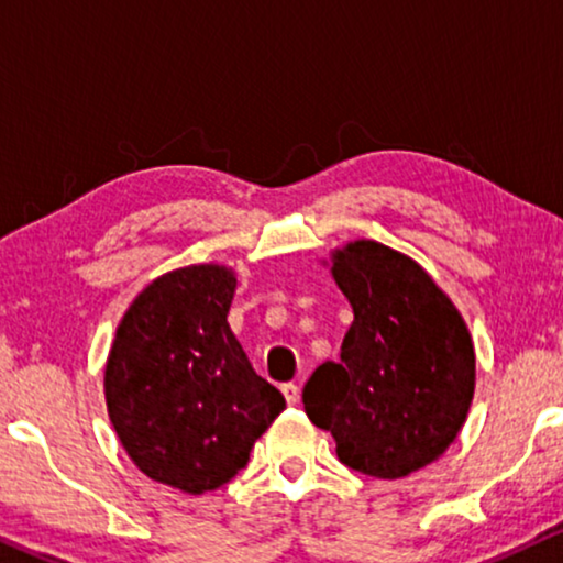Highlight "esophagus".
I'll return each instance as SVG.
<instances>
[{
  "label": "esophagus",
  "instance_id": "obj_1",
  "mask_svg": "<svg viewBox=\"0 0 563 563\" xmlns=\"http://www.w3.org/2000/svg\"><path fill=\"white\" fill-rule=\"evenodd\" d=\"M282 395H284V399H287V405L299 402V387H297V384H282Z\"/></svg>",
  "mask_w": 563,
  "mask_h": 563
}]
</instances>
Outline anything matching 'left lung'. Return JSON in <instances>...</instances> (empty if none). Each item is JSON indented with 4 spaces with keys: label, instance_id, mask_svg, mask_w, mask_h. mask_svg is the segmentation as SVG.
<instances>
[{
    "label": "left lung",
    "instance_id": "8db88e82",
    "mask_svg": "<svg viewBox=\"0 0 563 563\" xmlns=\"http://www.w3.org/2000/svg\"><path fill=\"white\" fill-rule=\"evenodd\" d=\"M351 302L341 361L305 384V412L330 430L345 466L402 479L456 441L476 384L474 341L451 297L426 268L376 241L330 253Z\"/></svg>",
    "mask_w": 563,
    "mask_h": 563
}]
</instances>
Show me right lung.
<instances>
[{"label": "right lung", "instance_id": "right-lung-1", "mask_svg": "<svg viewBox=\"0 0 563 563\" xmlns=\"http://www.w3.org/2000/svg\"><path fill=\"white\" fill-rule=\"evenodd\" d=\"M235 287L220 264L158 276L122 314L107 356V415L122 449L153 482L187 495L233 479L287 407L228 325Z\"/></svg>", "mask_w": 563, "mask_h": 563}]
</instances>
